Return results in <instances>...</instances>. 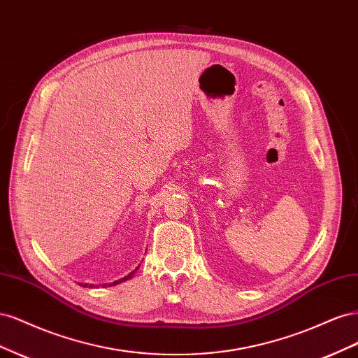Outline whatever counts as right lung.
Masks as SVG:
<instances>
[{"instance_id": "add662e5", "label": "right lung", "mask_w": 358, "mask_h": 358, "mask_svg": "<svg viewBox=\"0 0 358 358\" xmlns=\"http://www.w3.org/2000/svg\"><path fill=\"white\" fill-rule=\"evenodd\" d=\"M138 268V267H137ZM136 268V270H137ZM136 270H134V272H136ZM134 272H131V273H129L128 276H125V278H122V279H119V280H115V282L113 284H110V285H116V284H121V282H124V280H128V279H131L133 278V275H134ZM83 287H88V284H85ZM90 287H92V285H90Z\"/></svg>"}]
</instances>
